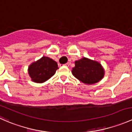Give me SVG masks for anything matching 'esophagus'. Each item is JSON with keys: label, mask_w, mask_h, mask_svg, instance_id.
I'll return each instance as SVG.
<instances>
[{"label": "esophagus", "mask_w": 132, "mask_h": 132, "mask_svg": "<svg viewBox=\"0 0 132 132\" xmlns=\"http://www.w3.org/2000/svg\"><path fill=\"white\" fill-rule=\"evenodd\" d=\"M64 66H69V63H66V64H64Z\"/></svg>", "instance_id": "esophagus-1"}]
</instances>
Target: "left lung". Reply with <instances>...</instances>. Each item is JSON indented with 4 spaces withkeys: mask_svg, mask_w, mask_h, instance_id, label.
<instances>
[{
    "mask_svg": "<svg viewBox=\"0 0 132 132\" xmlns=\"http://www.w3.org/2000/svg\"><path fill=\"white\" fill-rule=\"evenodd\" d=\"M71 71L73 75L86 84H94L102 79L105 71L98 62L83 57L75 62Z\"/></svg>",
    "mask_w": 132,
    "mask_h": 132,
    "instance_id": "1",
    "label": "left lung"
}]
</instances>
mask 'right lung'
Segmentation results:
<instances>
[{
  "mask_svg": "<svg viewBox=\"0 0 132 132\" xmlns=\"http://www.w3.org/2000/svg\"><path fill=\"white\" fill-rule=\"evenodd\" d=\"M58 68L57 63L55 61L43 56L29 66L28 72L32 81L43 83L51 78Z\"/></svg>",
  "mask_w": 132,
  "mask_h": 132,
  "instance_id": "add662e5",
  "label": "right lung"
}]
</instances>
